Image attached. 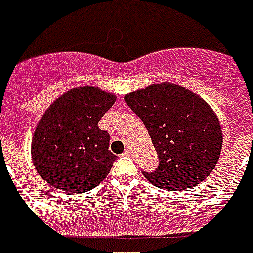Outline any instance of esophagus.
<instances>
[{
	"label": "esophagus",
	"mask_w": 253,
	"mask_h": 253,
	"mask_svg": "<svg viewBox=\"0 0 253 253\" xmlns=\"http://www.w3.org/2000/svg\"><path fill=\"white\" fill-rule=\"evenodd\" d=\"M123 155H126V157H131L132 155V150L131 148H126L125 152H123Z\"/></svg>",
	"instance_id": "esophagus-1"
}]
</instances>
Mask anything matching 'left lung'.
Listing matches in <instances>:
<instances>
[{"instance_id": "8db88e82", "label": "left lung", "mask_w": 253, "mask_h": 253, "mask_svg": "<svg viewBox=\"0 0 253 253\" xmlns=\"http://www.w3.org/2000/svg\"><path fill=\"white\" fill-rule=\"evenodd\" d=\"M125 101L147 128L159 157L144 178L162 190L196 186L215 169L223 134L216 114L200 96L163 82L125 95Z\"/></svg>"}]
</instances>
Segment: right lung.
<instances>
[{"label": "right lung", "mask_w": 253, "mask_h": 253, "mask_svg": "<svg viewBox=\"0 0 253 253\" xmlns=\"http://www.w3.org/2000/svg\"><path fill=\"white\" fill-rule=\"evenodd\" d=\"M114 102V94L84 86L50 105L32 140L33 163L45 182L69 192H86L107 176L117 157L109 150V132L98 122Z\"/></svg>", "instance_id": "1"}]
</instances>
